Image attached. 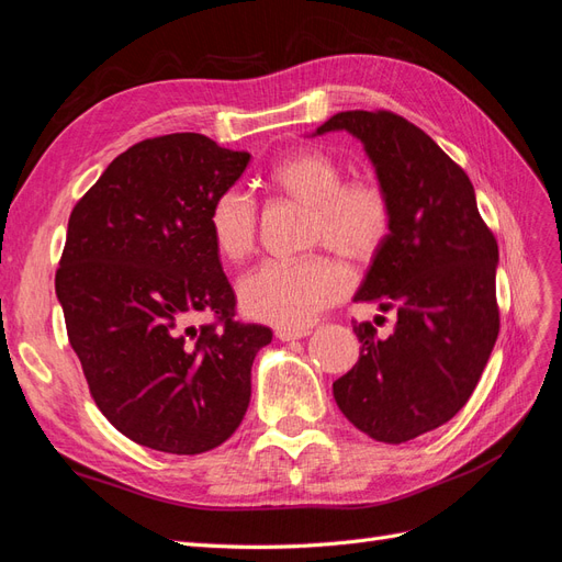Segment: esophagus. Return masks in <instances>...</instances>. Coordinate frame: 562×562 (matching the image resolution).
I'll use <instances>...</instances> for the list:
<instances>
[{"instance_id": "34e87169", "label": "esophagus", "mask_w": 562, "mask_h": 562, "mask_svg": "<svg viewBox=\"0 0 562 562\" xmlns=\"http://www.w3.org/2000/svg\"><path fill=\"white\" fill-rule=\"evenodd\" d=\"M310 330H295V328H277V337L281 339V342H293V339H302L307 337Z\"/></svg>"}]
</instances>
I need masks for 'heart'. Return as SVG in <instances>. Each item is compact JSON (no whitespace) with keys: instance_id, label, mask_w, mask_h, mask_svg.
<instances>
[{"instance_id":"obj_1","label":"heart","mask_w":562,"mask_h":562,"mask_svg":"<svg viewBox=\"0 0 562 562\" xmlns=\"http://www.w3.org/2000/svg\"><path fill=\"white\" fill-rule=\"evenodd\" d=\"M337 159L321 149H297L267 171L271 190L310 209V244L328 246L351 265L370 262L391 232V206L372 180L342 182ZM215 250L239 262L255 246L258 211L241 190L220 192L209 211ZM345 271L323 255L302 260H267L239 281L248 316L281 328H302L345 293Z\"/></svg>"}]
</instances>
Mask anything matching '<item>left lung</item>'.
I'll list each match as a JSON object with an SVG mask.
<instances>
[{
  "instance_id": "obj_1",
  "label": "left lung",
  "mask_w": 562,
  "mask_h": 562,
  "mask_svg": "<svg viewBox=\"0 0 562 562\" xmlns=\"http://www.w3.org/2000/svg\"><path fill=\"white\" fill-rule=\"evenodd\" d=\"M363 143L391 206V232L356 302L396 312L389 337L353 323L356 366L333 382L345 417L382 443H405L462 411L499 333L497 241L469 176L427 133L394 112L333 114L314 135Z\"/></svg>"
}]
</instances>
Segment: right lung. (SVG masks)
<instances>
[{"label":"right lung","instance_id":"obj_1","mask_svg":"<svg viewBox=\"0 0 562 562\" xmlns=\"http://www.w3.org/2000/svg\"><path fill=\"white\" fill-rule=\"evenodd\" d=\"M248 151L201 133L119 155L67 223L56 295L91 396L138 446L199 454L239 427L255 353L271 330L234 321V291L209 232L213 199ZM213 313L223 329H194Z\"/></svg>","mask_w":562,"mask_h":562}]
</instances>
